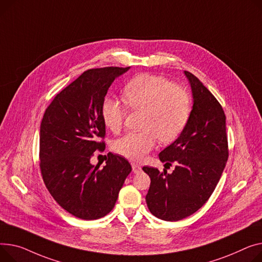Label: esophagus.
Segmentation results:
<instances>
[{
    "label": "esophagus",
    "mask_w": 262,
    "mask_h": 262,
    "mask_svg": "<svg viewBox=\"0 0 262 262\" xmlns=\"http://www.w3.org/2000/svg\"><path fill=\"white\" fill-rule=\"evenodd\" d=\"M132 167H133V171L135 173H138V172L141 171V166L137 164V163H132Z\"/></svg>",
    "instance_id": "34e87169"
}]
</instances>
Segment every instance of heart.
I'll return each instance as SVG.
<instances>
[{
  "mask_svg": "<svg viewBox=\"0 0 262 262\" xmlns=\"http://www.w3.org/2000/svg\"><path fill=\"white\" fill-rule=\"evenodd\" d=\"M123 98L130 110L144 111L142 132L128 133L114 143V150L134 161H141L156 146L158 139L170 143L185 127L190 112L187 93L169 80L143 74L132 79L123 89ZM126 115L125 107L113 97H105L101 104L103 123L118 133Z\"/></svg>",
  "mask_w": 262,
  "mask_h": 262,
  "instance_id": "b5f03b06",
  "label": "heart"
}]
</instances>
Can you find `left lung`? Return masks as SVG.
<instances>
[{
    "instance_id": "left-lung-1",
    "label": "left lung",
    "mask_w": 262,
    "mask_h": 262,
    "mask_svg": "<svg viewBox=\"0 0 262 262\" xmlns=\"http://www.w3.org/2000/svg\"><path fill=\"white\" fill-rule=\"evenodd\" d=\"M190 85L193 107L179 137L160 154L164 165L144 166L150 178L145 197L149 212L165 221H178L197 212L218 184L229 158L225 115L220 103L193 74L184 72Z\"/></svg>"
}]
</instances>
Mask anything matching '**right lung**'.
Listing matches in <instances>:
<instances>
[{
	"label": "right lung",
	"mask_w": 262,
	"mask_h": 262,
	"mask_svg": "<svg viewBox=\"0 0 262 262\" xmlns=\"http://www.w3.org/2000/svg\"><path fill=\"white\" fill-rule=\"evenodd\" d=\"M130 67L89 69L59 93L40 127V167L50 195L69 214L84 220L107 215L132 171L129 162L108 152L103 167L91 163L105 147L101 104L118 77Z\"/></svg>",
	"instance_id": "1"
}]
</instances>
